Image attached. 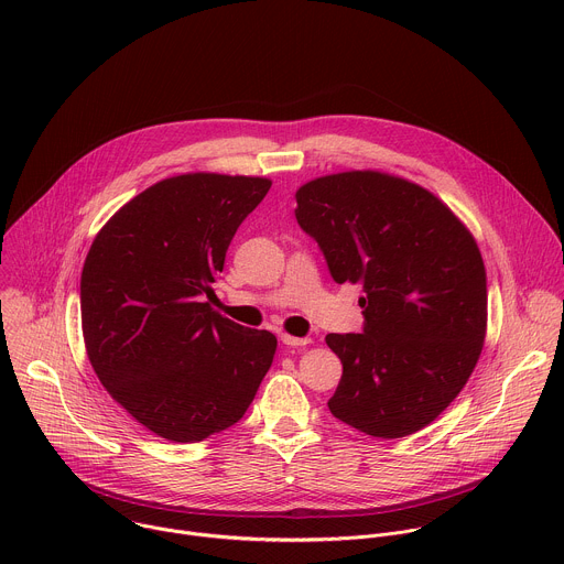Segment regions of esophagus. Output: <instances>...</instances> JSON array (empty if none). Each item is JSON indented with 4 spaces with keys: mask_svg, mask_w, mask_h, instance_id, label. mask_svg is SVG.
<instances>
[{
    "mask_svg": "<svg viewBox=\"0 0 564 564\" xmlns=\"http://www.w3.org/2000/svg\"><path fill=\"white\" fill-rule=\"evenodd\" d=\"M281 341L285 344V346H292V348H303V346H307L310 344V339L307 337H292V335H281Z\"/></svg>",
    "mask_w": 564,
    "mask_h": 564,
    "instance_id": "esophagus-1",
    "label": "esophagus"
}]
</instances>
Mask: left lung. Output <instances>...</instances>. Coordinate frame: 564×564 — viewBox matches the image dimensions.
<instances>
[{"mask_svg":"<svg viewBox=\"0 0 564 564\" xmlns=\"http://www.w3.org/2000/svg\"><path fill=\"white\" fill-rule=\"evenodd\" d=\"M294 198L333 279L364 288V333L326 337L344 364L330 413L381 440L422 431L485 348L487 270L473 234L433 192L377 170L318 176Z\"/></svg>","mask_w":564,"mask_h":564,"instance_id":"left-lung-1","label":"left lung"}]
</instances>
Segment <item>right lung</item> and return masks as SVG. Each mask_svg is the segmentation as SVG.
I'll use <instances>...</instances> for the list:
<instances>
[{"instance_id": "add662e5", "label": "right lung", "mask_w": 564, "mask_h": 564, "mask_svg": "<svg viewBox=\"0 0 564 564\" xmlns=\"http://www.w3.org/2000/svg\"><path fill=\"white\" fill-rule=\"evenodd\" d=\"M270 178L192 172L124 203L79 276L87 357L153 435L203 442L236 424L272 366L276 337L212 310V283Z\"/></svg>"}]
</instances>
